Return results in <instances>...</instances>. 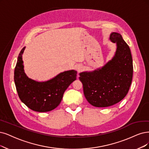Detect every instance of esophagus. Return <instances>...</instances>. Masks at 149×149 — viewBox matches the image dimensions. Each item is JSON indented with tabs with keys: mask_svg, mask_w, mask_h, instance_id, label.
Returning a JSON list of instances; mask_svg holds the SVG:
<instances>
[{
	"mask_svg": "<svg viewBox=\"0 0 149 149\" xmlns=\"http://www.w3.org/2000/svg\"><path fill=\"white\" fill-rule=\"evenodd\" d=\"M82 69H83V66H82L81 65L79 64V65H77V67H76V70H77V72H80Z\"/></svg>",
	"mask_w": 149,
	"mask_h": 149,
	"instance_id": "1",
	"label": "esophagus"
}]
</instances>
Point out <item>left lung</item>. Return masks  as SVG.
Here are the masks:
<instances>
[{
	"instance_id": "left-lung-1",
	"label": "left lung",
	"mask_w": 149,
	"mask_h": 149,
	"mask_svg": "<svg viewBox=\"0 0 149 149\" xmlns=\"http://www.w3.org/2000/svg\"><path fill=\"white\" fill-rule=\"evenodd\" d=\"M110 40L117 44L112 59L101 68L80 73L84 95L95 107L111 106L122 101L133 79V59L128 44L117 32L111 33Z\"/></svg>"
}]
</instances>
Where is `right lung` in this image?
<instances>
[{"label": "right lung", "mask_w": 149, "mask_h": 149, "mask_svg": "<svg viewBox=\"0 0 149 149\" xmlns=\"http://www.w3.org/2000/svg\"><path fill=\"white\" fill-rule=\"evenodd\" d=\"M24 47L18 57L15 72L14 81L16 91L25 105L34 111L45 112L57 107L65 90L76 80L77 71H64L46 81H37L29 79L24 70L22 55Z\"/></svg>", "instance_id": "1"}]
</instances>
